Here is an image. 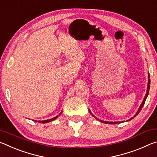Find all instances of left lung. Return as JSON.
<instances>
[{"mask_svg":"<svg viewBox=\"0 0 157 157\" xmlns=\"http://www.w3.org/2000/svg\"><path fill=\"white\" fill-rule=\"evenodd\" d=\"M150 74L148 73V83H147V92H146V94H145V98H144L143 102H142V103H141L140 106L139 107L138 110V111L136 112V113L135 115H134V116L133 117H131V118L129 119L128 120H126V121H130V120H131V119H132L133 117H136V115H138V114H139V113H140V110H141V109L143 108V105H144V104H145V101H146L147 98V96H148V94H149V91H150ZM89 113H91V115L93 116L94 118H95L96 119H97V120H98L99 121H101V122H102V123H105V124H120L121 122H125V121H106L101 120V119H98V118H96V117L94 116V114L91 113V110H89Z\"/></svg>","mask_w":157,"mask_h":157,"instance_id":"1","label":"left lung"}]
</instances>
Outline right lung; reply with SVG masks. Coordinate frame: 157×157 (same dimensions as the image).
Returning <instances> with one entry per match:
<instances>
[{
    "mask_svg": "<svg viewBox=\"0 0 157 157\" xmlns=\"http://www.w3.org/2000/svg\"><path fill=\"white\" fill-rule=\"evenodd\" d=\"M61 113H62V112H61V113H59V115H57V116H56V117H54V118H52V119H47V120H44V121H38V122H39V123H42V124H44V123H48V122H50V121H54V119H56V118H58V117H59V115H60V114H61Z\"/></svg>",
    "mask_w": 157,
    "mask_h": 157,
    "instance_id": "1",
    "label": "right lung"
}]
</instances>
